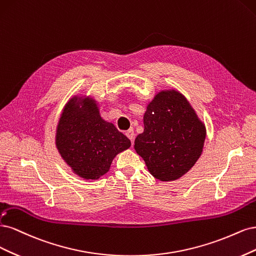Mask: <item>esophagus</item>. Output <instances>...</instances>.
Returning <instances> with one entry per match:
<instances>
[{
    "mask_svg": "<svg viewBox=\"0 0 256 256\" xmlns=\"http://www.w3.org/2000/svg\"><path fill=\"white\" fill-rule=\"evenodd\" d=\"M126 137L130 140L132 142H134V130L133 128H130V130H128L126 132Z\"/></svg>",
    "mask_w": 256,
    "mask_h": 256,
    "instance_id": "obj_1",
    "label": "esophagus"
}]
</instances>
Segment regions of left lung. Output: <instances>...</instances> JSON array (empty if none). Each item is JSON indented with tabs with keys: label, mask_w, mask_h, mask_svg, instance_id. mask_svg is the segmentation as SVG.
Instances as JSON below:
<instances>
[{
	"label": "left lung",
	"mask_w": 256,
	"mask_h": 256,
	"mask_svg": "<svg viewBox=\"0 0 256 256\" xmlns=\"http://www.w3.org/2000/svg\"><path fill=\"white\" fill-rule=\"evenodd\" d=\"M144 126L134 148L156 178H180L202 154L205 126L186 98L176 90L154 96L144 112Z\"/></svg>",
	"instance_id": "left-lung-1"
}]
</instances>
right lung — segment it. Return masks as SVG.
I'll list each match as a JSON object with an SVG mask.
<instances>
[{"label": "right lung", "mask_w": 256, "mask_h": 256, "mask_svg": "<svg viewBox=\"0 0 256 256\" xmlns=\"http://www.w3.org/2000/svg\"><path fill=\"white\" fill-rule=\"evenodd\" d=\"M56 146L78 176L96 180L110 170L114 156L128 149L130 140L101 118L92 98L74 96L57 126Z\"/></svg>", "instance_id": "1"}]
</instances>
